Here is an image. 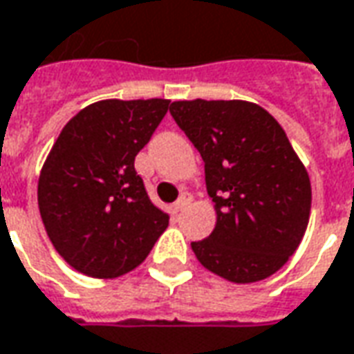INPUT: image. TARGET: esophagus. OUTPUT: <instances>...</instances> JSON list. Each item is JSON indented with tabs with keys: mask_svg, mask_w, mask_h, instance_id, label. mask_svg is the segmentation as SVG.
<instances>
[{
	"mask_svg": "<svg viewBox=\"0 0 354 354\" xmlns=\"http://www.w3.org/2000/svg\"><path fill=\"white\" fill-rule=\"evenodd\" d=\"M192 201H194L192 194H187V192H182V195L178 197V201L174 203V207H176V211H184L185 207H187V205H189Z\"/></svg>",
	"mask_w": 354,
	"mask_h": 354,
	"instance_id": "obj_1",
	"label": "esophagus"
}]
</instances>
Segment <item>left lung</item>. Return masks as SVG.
I'll list each match as a JSON object with an SVG mask.
<instances>
[{
	"instance_id": "obj_1",
	"label": "left lung",
	"mask_w": 354,
	"mask_h": 354,
	"mask_svg": "<svg viewBox=\"0 0 354 354\" xmlns=\"http://www.w3.org/2000/svg\"><path fill=\"white\" fill-rule=\"evenodd\" d=\"M170 115L201 153L216 226L194 241L207 270L264 280L295 253L310 214V180L278 120L249 101H174Z\"/></svg>"
}]
</instances>
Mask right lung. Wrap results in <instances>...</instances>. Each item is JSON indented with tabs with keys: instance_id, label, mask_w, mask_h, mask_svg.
Wrapping results in <instances>:
<instances>
[{
	"instance_id": "add662e5",
	"label": "right lung",
	"mask_w": 354,
	"mask_h": 354,
	"mask_svg": "<svg viewBox=\"0 0 354 354\" xmlns=\"http://www.w3.org/2000/svg\"><path fill=\"white\" fill-rule=\"evenodd\" d=\"M169 103L97 101L71 118L51 147L38 182L39 214L74 270L122 276L145 261L169 226L134 169Z\"/></svg>"
}]
</instances>
